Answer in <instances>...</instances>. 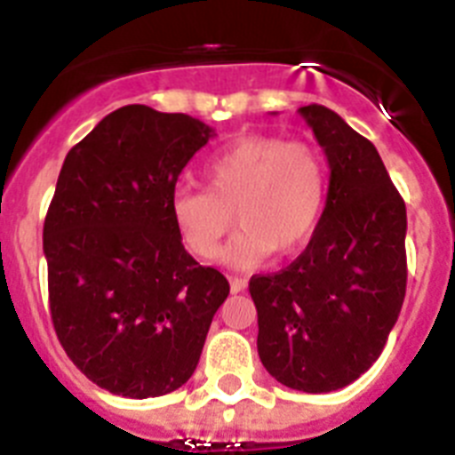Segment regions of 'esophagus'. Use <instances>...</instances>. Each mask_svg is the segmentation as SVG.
Returning a JSON list of instances; mask_svg holds the SVG:
<instances>
[{
	"mask_svg": "<svg viewBox=\"0 0 455 455\" xmlns=\"http://www.w3.org/2000/svg\"><path fill=\"white\" fill-rule=\"evenodd\" d=\"M246 287H248V283H246V280H243V277H235V275L230 277V289H232V293H241Z\"/></svg>",
	"mask_w": 455,
	"mask_h": 455,
	"instance_id": "esophagus-1",
	"label": "esophagus"
}]
</instances>
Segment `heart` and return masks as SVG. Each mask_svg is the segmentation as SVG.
I'll return each mask as SVG.
<instances>
[{"label":"heart","instance_id":"heart-1","mask_svg":"<svg viewBox=\"0 0 455 455\" xmlns=\"http://www.w3.org/2000/svg\"><path fill=\"white\" fill-rule=\"evenodd\" d=\"M204 188L178 187L171 219L191 255L214 259L235 220L241 225L223 262L262 264L273 251L293 255L315 232L325 203V168L307 143L251 134L204 166Z\"/></svg>","mask_w":455,"mask_h":455}]
</instances>
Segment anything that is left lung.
<instances>
[{
	"mask_svg": "<svg viewBox=\"0 0 455 455\" xmlns=\"http://www.w3.org/2000/svg\"><path fill=\"white\" fill-rule=\"evenodd\" d=\"M331 182L315 235L284 271L252 275L257 353L277 383L335 392L383 353L405 299V203L371 140L321 104L300 107Z\"/></svg>",
	"mask_w": 455,
	"mask_h": 455,
	"instance_id": "1",
	"label": "left lung"
}]
</instances>
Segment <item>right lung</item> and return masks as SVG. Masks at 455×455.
I'll use <instances>...</instances> for the list:
<instances>
[{
	"label": "right lung",
	"mask_w": 455,
	"mask_h": 455,
	"mask_svg": "<svg viewBox=\"0 0 455 455\" xmlns=\"http://www.w3.org/2000/svg\"><path fill=\"white\" fill-rule=\"evenodd\" d=\"M212 136L187 114L127 104L59 172L43 228L52 321L79 371L111 394L182 387L230 293L223 273L184 251L171 219L180 172Z\"/></svg>",
	"instance_id": "right-lung-1"
}]
</instances>
